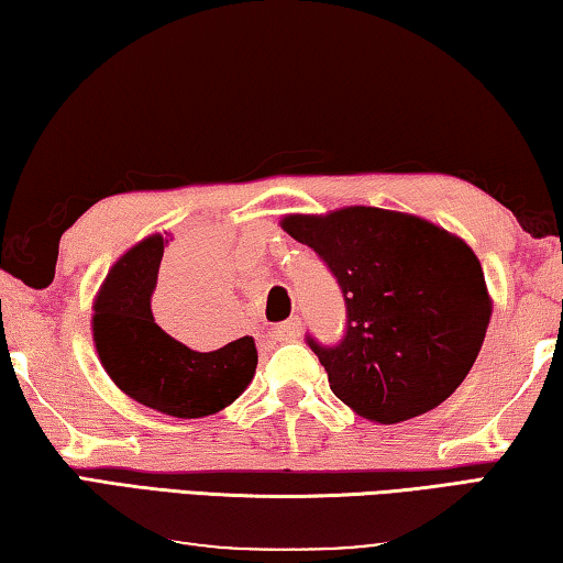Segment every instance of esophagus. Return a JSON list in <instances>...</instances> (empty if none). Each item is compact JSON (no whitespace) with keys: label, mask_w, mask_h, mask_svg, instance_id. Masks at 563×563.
<instances>
[{"label":"esophagus","mask_w":563,"mask_h":563,"mask_svg":"<svg viewBox=\"0 0 563 563\" xmlns=\"http://www.w3.org/2000/svg\"><path fill=\"white\" fill-rule=\"evenodd\" d=\"M301 334V322H299V317H291V319H287V322L284 324H279L274 330V336L279 342H291V340H297V336Z\"/></svg>","instance_id":"esophagus-1"}]
</instances>
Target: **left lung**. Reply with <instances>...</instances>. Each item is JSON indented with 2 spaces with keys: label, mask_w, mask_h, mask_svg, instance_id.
Masks as SVG:
<instances>
[{
  "label": "left lung",
  "mask_w": 563,
  "mask_h": 563,
  "mask_svg": "<svg viewBox=\"0 0 563 563\" xmlns=\"http://www.w3.org/2000/svg\"><path fill=\"white\" fill-rule=\"evenodd\" d=\"M282 229L314 249L342 289L340 344H307L344 405L393 426L457 390L490 322L481 262L463 239L375 206L284 216Z\"/></svg>",
  "instance_id": "obj_1"
}]
</instances>
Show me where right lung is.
<instances>
[{"label":"right lung","mask_w":563,"mask_h":563,"mask_svg":"<svg viewBox=\"0 0 563 563\" xmlns=\"http://www.w3.org/2000/svg\"><path fill=\"white\" fill-rule=\"evenodd\" d=\"M166 244L153 233L112 264L92 305L95 347L112 383L135 402L173 418H203L246 390L258 354L254 336L196 352L155 324L151 297Z\"/></svg>","instance_id":"right-lung-1"}]
</instances>
